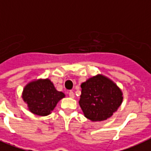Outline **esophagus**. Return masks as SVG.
<instances>
[{
  "label": "esophagus",
  "mask_w": 151,
  "mask_h": 151,
  "mask_svg": "<svg viewBox=\"0 0 151 151\" xmlns=\"http://www.w3.org/2000/svg\"><path fill=\"white\" fill-rule=\"evenodd\" d=\"M69 96L73 99V98L75 97V95H74V93H73V92H70V93H69Z\"/></svg>",
  "instance_id": "esophagus-1"
}]
</instances>
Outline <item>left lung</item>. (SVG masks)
I'll return each mask as SVG.
<instances>
[{
    "label": "left lung",
    "instance_id": "obj_1",
    "mask_svg": "<svg viewBox=\"0 0 151 151\" xmlns=\"http://www.w3.org/2000/svg\"><path fill=\"white\" fill-rule=\"evenodd\" d=\"M79 105L85 117L92 122H103L113 116L123 101L122 89L110 78L96 75L81 83Z\"/></svg>",
    "mask_w": 151,
    "mask_h": 151
}]
</instances>
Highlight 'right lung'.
<instances>
[{"instance_id":"right-lung-1","label":"right lung","mask_w":151,"mask_h":151,"mask_svg":"<svg viewBox=\"0 0 151 151\" xmlns=\"http://www.w3.org/2000/svg\"><path fill=\"white\" fill-rule=\"evenodd\" d=\"M65 96L63 92L57 91L48 78L30 81L25 85L22 92V98L28 110L38 116L52 114L57 103Z\"/></svg>"}]
</instances>
